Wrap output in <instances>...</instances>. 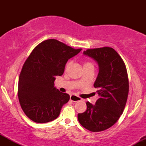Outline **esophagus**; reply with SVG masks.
Segmentation results:
<instances>
[{"label":"esophagus","instance_id":"1","mask_svg":"<svg viewBox=\"0 0 146 146\" xmlns=\"http://www.w3.org/2000/svg\"><path fill=\"white\" fill-rule=\"evenodd\" d=\"M82 99L80 98V97L78 96H76V95H71V97H70V100L73 102H79Z\"/></svg>","mask_w":146,"mask_h":146}]
</instances>
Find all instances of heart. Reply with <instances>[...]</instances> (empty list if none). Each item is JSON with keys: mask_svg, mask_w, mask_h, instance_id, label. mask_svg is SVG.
Wrapping results in <instances>:
<instances>
[{"mask_svg": "<svg viewBox=\"0 0 146 146\" xmlns=\"http://www.w3.org/2000/svg\"><path fill=\"white\" fill-rule=\"evenodd\" d=\"M88 64V63H86V64ZM70 64H71V62H68L66 63V68H67L69 67Z\"/></svg>", "mask_w": 146, "mask_h": 146, "instance_id": "b5f03b06", "label": "heart"}]
</instances>
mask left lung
I'll list each match as a JSON object with an SVG mask.
<instances>
[{"label":"left lung","mask_w":146,"mask_h":146,"mask_svg":"<svg viewBox=\"0 0 146 146\" xmlns=\"http://www.w3.org/2000/svg\"><path fill=\"white\" fill-rule=\"evenodd\" d=\"M83 54L93 58L98 65L94 87L100 98L95 104L86 102V110L78 114V121L90 131H103L115 124L124 110L129 90L127 70L113 48L87 49Z\"/></svg>","instance_id":"8db88e82"}]
</instances>
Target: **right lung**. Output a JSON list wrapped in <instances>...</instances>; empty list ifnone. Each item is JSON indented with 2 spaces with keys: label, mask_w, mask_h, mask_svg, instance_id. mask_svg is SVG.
<instances>
[{
  "label": "right lung",
  "mask_w": 146,
  "mask_h": 146,
  "mask_svg": "<svg viewBox=\"0 0 146 146\" xmlns=\"http://www.w3.org/2000/svg\"><path fill=\"white\" fill-rule=\"evenodd\" d=\"M81 50L55 39L43 41L33 50L22 68L18 88L20 104L30 119L43 123L58 118L70 96L54 86L56 76L63 74L68 60Z\"/></svg>",
  "instance_id": "add662e5"
}]
</instances>
